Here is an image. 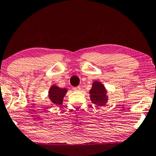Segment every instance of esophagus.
<instances>
[{
    "mask_svg": "<svg viewBox=\"0 0 156 156\" xmlns=\"http://www.w3.org/2000/svg\"><path fill=\"white\" fill-rule=\"evenodd\" d=\"M73 90L74 91H79L80 90V87H78H78H73Z\"/></svg>",
    "mask_w": 156,
    "mask_h": 156,
    "instance_id": "34e87169",
    "label": "esophagus"
}]
</instances>
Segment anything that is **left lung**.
Wrapping results in <instances>:
<instances>
[{"mask_svg":"<svg viewBox=\"0 0 156 156\" xmlns=\"http://www.w3.org/2000/svg\"><path fill=\"white\" fill-rule=\"evenodd\" d=\"M90 99L94 104L103 106L108 102V97L107 90L101 82L94 81L92 84V87L90 91Z\"/></svg>","mask_w":156,"mask_h":156,"instance_id":"left-lung-1","label":"left lung"}]
</instances>
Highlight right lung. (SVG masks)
I'll return each instance as SVG.
<instances>
[{
  "mask_svg": "<svg viewBox=\"0 0 156 156\" xmlns=\"http://www.w3.org/2000/svg\"><path fill=\"white\" fill-rule=\"evenodd\" d=\"M67 90L66 88H60L56 85H52L49 89L48 96L52 104L55 105H61L62 104L63 98L65 97Z\"/></svg>",
  "mask_w": 156,
  "mask_h": 156,
  "instance_id": "add662e5",
  "label": "right lung"
}]
</instances>
